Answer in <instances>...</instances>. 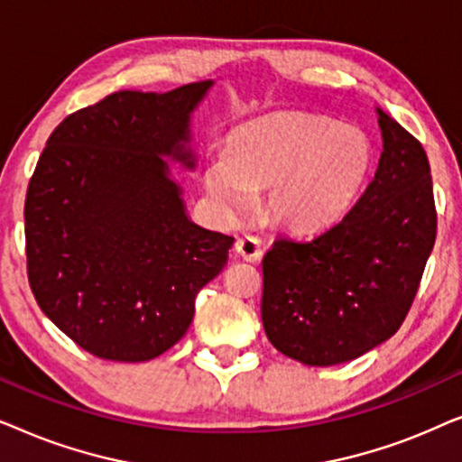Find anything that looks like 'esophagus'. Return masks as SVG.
<instances>
[{
	"label": "esophagus",
	"mask_w": 462,
	"mask_h": 462,
	"mask_svg": "<svg viewBox=\"0 0 462 462\" xmlns=\"http://www.w3.org/2000/svg\"><path fill=\"white\" fill-rule=\"evenodd\" d=\"M236 252L239 256L244 258V261L248 263H258L263 256V248H261V239L258 237H252V236H245V237H239L236 242Z\"/></svg>",
	"instance_id": "34e87169"
}]
</instances>
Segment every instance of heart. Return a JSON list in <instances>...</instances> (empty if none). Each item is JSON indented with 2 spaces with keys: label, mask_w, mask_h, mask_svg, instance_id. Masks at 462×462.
<instances>
[{
  "label": "heart",
  "mask_w": 462,
  "mask_h": 462,
  "mask_svg": "<svg viewBox=\"0 0 462 462\" xmlns=\"http://www.w3.org/2000/svg\"><path fill=\"white\" fill-rule=\"evenodd\" d=\"M374 147L356 125L309 113H273L239 125L226 153L206 163L204 185L225 214H242L250 191L267 189L264 214L283 229L311 233L353 210Z\"/></svg>",
  "instance_id": "1"
}]
</instances>
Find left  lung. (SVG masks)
<instances>
[{
    "label": "left lung",
    "instance_id": "left-lung-1",
    "mask_svg": "<svg viewBox=\"0 0 462 462\" xmlns=\"http://www.w3.org/2000/svg\"><path fill=\"white\" fill-rule=\"evenodd\" d=\"M383 153L346 217L263 258L261 315L277 351L307 365L362 357L397 332L438 231L425 149L376 106Z\"/></svg>",
    "mask_w": 462,
    "mask_h": 462
}]
</instances>
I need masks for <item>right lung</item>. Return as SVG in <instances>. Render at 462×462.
Masks as SVG:
<instances>
[{
    "mask_svg": "<svg viewBox=\"0 0 462 462\" xmlns=\"http://www.w3.org/2000/svg\"><path fill=\"white\" fill-rule=\"evenodd\" d=\"M212 79L122 90L48 138L24 201L37 305L81 349L149 362L185 337L233 237L193 223L170 163L193 172L191 117Z\"/></svg>",
    "mask_w": 462,
    "mask_h": 462,
    "instance_id": "1",
    "label": "right lung"
}]
</instances>
